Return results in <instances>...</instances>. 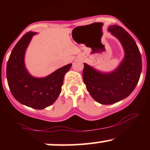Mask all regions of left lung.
Returning <instances> with one entry per match:
<instances>
[{"label":"left lung","mask_w":150,"mask_h":150,"mask_svg":"<svg viewBox=\"0 0 150 150\" xmlns=\"http://www.w3.org/2000/svg\"><path fill=\"white\" fill-rule=\"evenodd\" d=\"M108 31L121 42L125 57L112 73H102L84 63L82 71L86 88L92 97L101 104H112L128 97L135 88L142 71V58L131 36L123 27L111 25Z\"/></svg>","instance_id":"1"}]
</instances>
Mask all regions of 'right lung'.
Wrapping results in <instances>:
<instances>
[{
  "label": "right lung",
  "instance_id": "obj_1",
  "mask_svg": "<svg viewBox=\"0 0 150 150\" xmlns=\"http://www.w3.org/2000/svg\"><path fill=\"white\" fill-rule=\"evenodd\" d=\"M36 32H27L13 48L7 63L6 76L12 94L21 104L43 109L54 103L61 92L65 73L71 63L59 68L49 76L36 78L26 70L24 57L29 43Z\"/></svg>",
  "mask_w": 150,
  "mask_h": 150
}]
</instances>
